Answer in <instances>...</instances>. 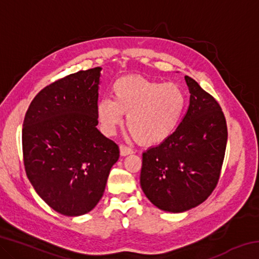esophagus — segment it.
<instances>
[{"label":"esophagus","mask_w":259,"mask_h":259,"mask_svg":"<svg viewBox=\"0 0 259 259\" xmlns=\"http://www.w3.org/2000/svg\"><path fill=\"white\" fill-rule=\"evenodd\" d=\"M133 153H134V151L131 150V148L126 147L124 145H121L120 146V154H121V156H126V155H129V154H133Z\"/></svg>","instance_id":"1"}]
</instances>
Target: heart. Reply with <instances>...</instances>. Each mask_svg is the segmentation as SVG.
Masks as SVG:
<instances>
[{"label": "heart", "instance_id": "1", "mask_svg": "<svg viewBox=\"0 0 259 259\" xmlns=\"http://www.w3.org/2000/svg\"><path fill=\"white\" fill-rule=\"evenodd\" d=\"M112 97L96 105L100 129L106 136L115 134L123 122L134 138L145 145H156L176 130L185 108V95L176 83H160L139 75L117 78Z\"/></svg>", "mask_w": 259, "mask_h": 259}]
</instances>
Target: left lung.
<instances>
[{
	"label": "left lung",
	"mask_w": 259,
	"mask_h": 259,
	"mask_svg": "<svg viewBox=\"0 0 259 259\" xmlns=\"http://www.w3.org/2000/svg\"><path fill=\"white\" fill-rule=\"evenodd\" d=\"M190 105L170 137L143 153L140 186L163 211L184 212L208 199L224 161L227 126L212 96L185 76Z\"/></svg>",
	"instance_id": "left-lung-1"
}]
</instances>
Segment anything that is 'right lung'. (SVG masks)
<instances>
[{
  "mask_svg": "<svg viewBox=\"0 0 259 259\" xmlns=\"http://www.w3.org/2000/svg\"><path fill=\"white\" fill-rule=\"evenodd\" d=\"M102 67L78 71L41 90L26 112L23 153L34 190L55 211L81 216L104 194L119 146L97 129Z\"/></svg>",
  "mask_w": 259,
  "mask_h": 259,
  "instance_id": "obj_1",
  "label": "right lung"
}]
</instances>
